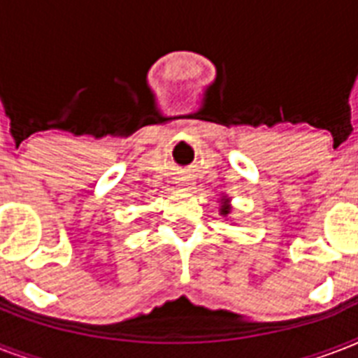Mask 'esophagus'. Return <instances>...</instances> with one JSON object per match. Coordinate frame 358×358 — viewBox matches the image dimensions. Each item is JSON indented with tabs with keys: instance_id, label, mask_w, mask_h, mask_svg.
Instances as JSON below:
<instances>
[{
	"instance_id": "obj_1",
	"label": "esophagus",
	"mask_w": 358,
	"mask_h": 358,
	"mask_svg": "<svg viewBox=\"0 0 358 358\" xmlns=\"http://www.w3.org/2000/svg\"><path fill=\"white\" fill-rule=\"evenodd\" d=\"M182 185H184V184H182Z\"/></svg>"
}]
</instances>
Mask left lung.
<instances>
[{"instance_id":"obj_1","label":"left lung","mask_w":358,"mask_h":358,"mask_svg":"<svg viewBox=\"0 0 358 358\" xmlns=\"http://www.w3.org/2000/svg\"><path fill=\"white\" fill-rule=\"evenodd\" d=\"M229 210H230L229 206H223V210H221V213H223V215H227V213H229Z\"/></svg>"}]
</instances>
